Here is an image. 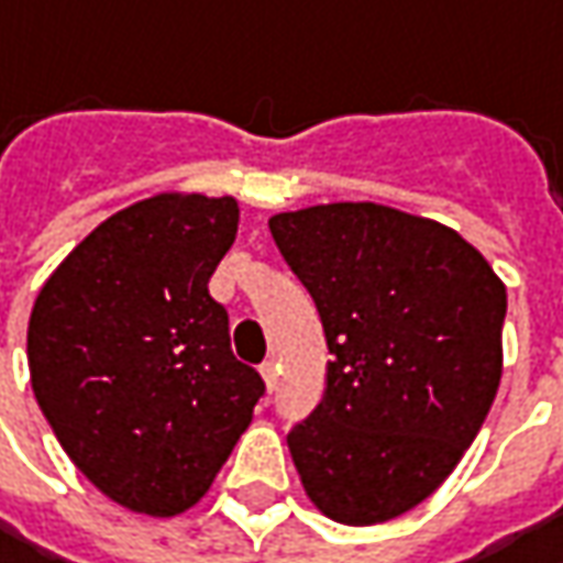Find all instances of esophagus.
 <instances>
[{"label":"esophagus","mask_w":563,"mask_h":563,"mask_svg":"<svg viewBox=\"0 0 563 563\" xmlns=\"http://www.w3.org/2000/svg\"><path fill=\"white\" fill-rule=\"evenodd\" d=\"M261 378H264V384H267V390H274V387H277V362H274V358L261 362Z\"/></svg>","instance_id":"1"}]
</instances>
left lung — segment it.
<instances>
[{
    "mask_svg": "<svg viewBox=\"0 0 563 563\" xmlns=\"http://www.w3.org/2000/svg\"><path fill=\"white\" fill-rule=\"evenodd\" d=\"M267 227L330 353L321 404L286 434L306 495L336 523L394 520L451 476L492 409L507 289L460 233L372 201Z\"/></svg>",
    "mask_w": 563,
    "mask_h": 563,
    "instance_id": "obj_1",
    "label": "left lung"
}]
</instances>
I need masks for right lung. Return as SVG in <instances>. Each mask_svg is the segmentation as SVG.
Instances as JSON below:
<instances>
[{"label":"right lung","instance_id":"1","mask_svg":"<svg viewBox=\"0 0 563 563\" xmlns=\"http://www.w3.org/2000/svg\"><path fill=\"white\" fill-rule=\"evenodd\" d=\"M233 198L157 195L112 213L43 283L31 384L71 463L115 504L173 517L205 498L264 397L208 283Z\"/></svg>","mask_w":563,"mask_h":563}]
</instances>
